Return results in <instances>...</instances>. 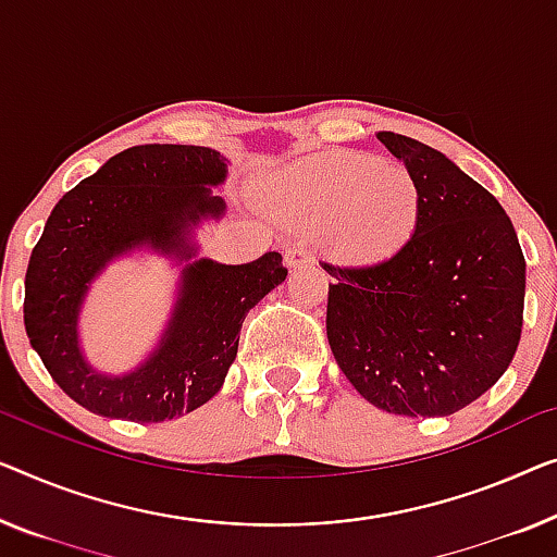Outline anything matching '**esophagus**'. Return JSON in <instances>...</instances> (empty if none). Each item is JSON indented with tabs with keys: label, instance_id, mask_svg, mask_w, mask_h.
<instances>
[{
	"label": "esophagus",
	"instance_id": "34e87169",
	"mask_svg": "<svg viewBox=\"0 0 557 557\" xmlns=\"http://www.w3.org/2000/svg\"><path fill=\"white\" fill-rule=\"evenodd\" d=\"M285 264L289 270H300L307 268V264H312V255L305 250V247H289L285 252Z\"/></svg>",
	"mask_w": 557,
	"mask_h": 557
}]
</instances>
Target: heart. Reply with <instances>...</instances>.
I'll use <instances>...</instances> for the list:
<instances>
[{
	"instance_id": "heart-1",
	"label": "heart",
	"mask_w": 557,
	"mask_h": 557,
	"mask_svg": "<svg viewBox=\"0 0 557 557\" xmlns=\"http://www.w3.org/2000/svg\"><path fill=\"white\" fill-rule=\"evenodd\" d=\"M275 210L322 225L330 250L347 262H380L412 237L420 187L400 164L362 152H325L280 170L268 185Z\"/></svg>"
}]
</instances>
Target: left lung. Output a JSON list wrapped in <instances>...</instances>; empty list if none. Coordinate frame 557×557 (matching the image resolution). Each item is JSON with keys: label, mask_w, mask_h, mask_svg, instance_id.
Returning a JSON list of instances; mask_svg holds the SVG:
<instances>
[{"label": "left lung", "mask_w": 557, "mask_h": 557, "mask_svg": "<svg viewBox=\"0 0 557 557\" xmlns=\"http://www.w3.org/2000/svg\"><path fill=\"white\" fill-rule=\"evenodd\" d=\"M420 187V222L387 260L320 262L327 339L375 408L445 418L487 393L522 332L525 257L500 202L443 152L380 132Z\"/></svg>", "instance_id": "1"}]
</instances>
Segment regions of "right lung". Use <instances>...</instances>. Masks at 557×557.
<instances>
[{"label": "right lung", "instance_id": "1", "mask_svg": "<svg viewBox=\"0 0 557 557\" xmlns=\"http://www.w3.org/2000/svg\"><path fill=\"white\" fill-rule=\"evenodd\" d=\"M225 174V157L210 147L137 145L54 205L24 277V327L54 383L82 408L162 422L197 410L225 383L247 312L287 277L280 252L247 264H187L160 347L129 375L95 372L77 343V314L97 272L139 245L189 260L185 232L225 210L207 187Z\"/></svg>", "mask_w": 557, "mask_h": 557}]
</instances>
